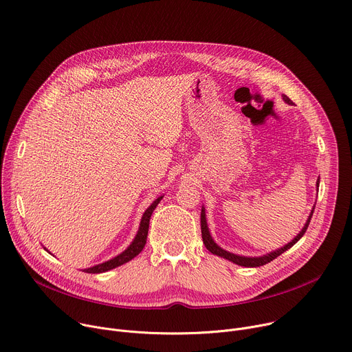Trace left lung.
I'll return each instance as SVG.
<instances>
[{
  "instance_id": "8db88e82",
  "label": "left lung",
  "mask_w": 352,
  "mask_h": 352,
  "mask_svg": "<svg viewBox=\"0 0 352 352\" xmlns=\"http://www.w3.org/2000/svg\"><path fill=\"white\" fill-rule=\"evenodd\" d=\"M283 99H284L287 103L292 104V100H291L287 95H283ZM316 184H318V187H319V182H318ZM314 210H315V208H314ZM311 215H314V211L310 212V215H309V218H307V221H306L303 229L298 233V236H296L292 242H289L288 245H285L284 248H281V249H278V250H276V252H272V253H270V254L261 256V257H243V256H236V254L229 253V252L221 249V248L212 241V238H211V235H210L208 226H207L206 210L203 208V210H201V235H203V242H204L206 248H207L212 254L221 256V257H223V258H226V260H229V261H233L235 264H239V265H243V267H260V265H264V264L272 261L274 258H277L280 254H283L284 252H287L288 249H291V248L305 235V232H306V229H307V226H309V222H310V219H311Z\"/></svg>"
}]
</instances>
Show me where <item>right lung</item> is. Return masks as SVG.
<instances>
[{
  "instance_id": "add662e5",
  "label": "right lung",
  "mask_w": 352,
  "mask_h": 352,
  "mask_svg": "<svg viewBox=\"0 0 352 352\" xmlns=\"http://www.w3.org/2000/svg\"><path fill=\"white\" fill-rule=\"evenodd\" d=\"M162 200V197H158L156 199L148 208L146 211L144 212L142 215V219H141V223H140V229H138V233L135 239L133 241V243L119 256H116L114 258L106 261V263H102V264H98V265H94L91 268H87L84 270L85 272H91V274H99V272H104V271H109L111 268H116L119 267L127 261H130L131 258H134L135 256H138L141 253V250L144 249L145 243H146V236H148V229H149V219H151V215L153 212V210L156 208V206L160 204V201Z\"/></svg>"
}]
</instances>
